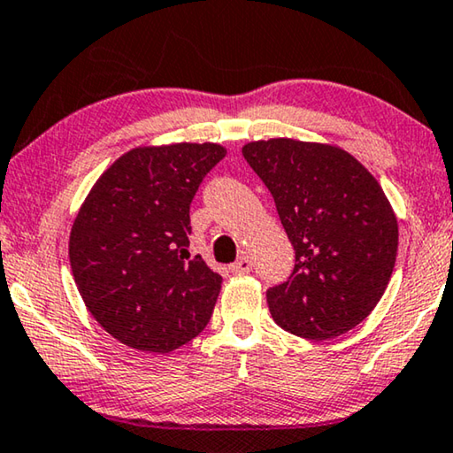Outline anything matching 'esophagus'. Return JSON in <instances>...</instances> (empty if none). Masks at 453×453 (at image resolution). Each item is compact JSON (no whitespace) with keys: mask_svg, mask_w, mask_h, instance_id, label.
Returning <instances> with one entry per match:
<instances>
[{"mask_svg":"<svg viewBox=\"0 0 453 453\" xmlns=\"http://www.w3.org/2000/svg\"><path fill=\"white\" fill-rule=\"evenodd\" d=\"M229 269H232L234 275H244V273H250L252 271V258L250 257H240L232 266H229Z\"/></svg>","mask_w":453,"mask_h":453,"instance_id":"esophagus-1","label":"esophagus"}]
</instances>
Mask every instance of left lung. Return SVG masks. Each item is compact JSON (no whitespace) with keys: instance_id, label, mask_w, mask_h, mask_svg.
Instances as JSON below:
<instances>
[{"instance_id":"left-lung-1","label":"left lung","mask_w":453,"mask_h":453,"mask_svg":"<svg viewBox=\"0 0 453 453\" xmlns=\"http://www.w3.org/2000/svg\"><path fill=\"white\" fill-rule=\"evenodd\" d=\"M242 154L296 250L289 281L266 291L273 320L310 341L349 333L378 305L396 263L398 219L380 182L333 143L273 137Z\"/></svg>"}]
</instances>
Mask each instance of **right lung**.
<instances>
[{
  "label": "right lung",
  "instance_id": "add662e5",
  "mask_svg": "<svg viewBox=\"0 0 453 453\" xmlns=\"http://www.w3.org/2000/svg\"><path fill=\"white\" fill-rule=\"evenodd\" d=\"M219 143L139 145L94 182L69 234L86 308L123 345L170 353L207 326L221 277L190 257V201Z\"/></svg>",
  "mask_w": 453,
  "mask_h": 453
}]
</instances>
